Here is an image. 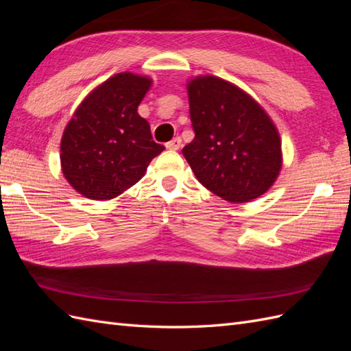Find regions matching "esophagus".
<instances>
[{
	"instance_id": "34e87169",
	"label": "esophagus",
	"mask_w": 351,
	"mask_h": 351,
	"mask_svg": "<svg viewBox=\"0 0 351 351\" xmlns=\"http://www.w3.org/2000/svg\"><path fill=\"white\" fill-rule=\"evenodd\" d=\"M165 146L169 151H178L180 146H182V139H180V137H174V139L169 141Z\"/></svg>"
}]
</instances>
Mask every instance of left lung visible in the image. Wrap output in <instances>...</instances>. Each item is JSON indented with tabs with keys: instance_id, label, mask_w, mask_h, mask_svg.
Segmentation results:
<instances>
[{
	"instance_id": "1",
	"label": "left lung",
	"mask_w": 351,
	"mask_h": 351,
	"mask_svg": "<svg viewBox=\"0 0 351 351\" xmlns=\"http://www.w3.org/2000/svg\"><path fill=\"white\" fill-rule=\"evenodd\" d=\"M195 139L183 155L199 182L232 204L259 197L277 180L281 141L261 105L234 84L215 76L187 83Z\"/></svg>"
}]
</instances>
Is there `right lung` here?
<instances>
[{
  "instance_id": "1",
  "label": "right lung",
  "mask_w": 351,
  "mask_h": 351,
  "mask_svg": "<svg viewBox=\"0 0 351 351\" xmlns=\"http://www.w3.org/2000/svg\"><path fill=\"white\" fill-rule=\"evenodd\" d=\"M152 80L119 73L95 88L69 121L61 139V169L84 197L108 200L145 176L165 147L152 141L137 107Z\"/></svg>"
}]
</instances>
